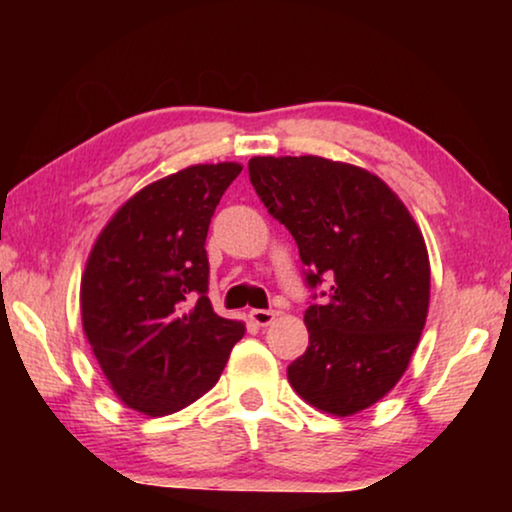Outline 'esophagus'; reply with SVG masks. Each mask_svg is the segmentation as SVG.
<instances>
[{
  "label": "esophagus",
  "mask_w": 512,
  "mask_h": 512,
  "mask_svg": "<svg viewBox=\"0 0 512 512\" xmlns=\"http://www.w3.org/2000/svg\"><path fill=\"white\" fill-rule=\"evenodd\" d=\"M275 317H277V312H272V310H251L249 312V319L254 321L256 326H270L272 321H275Z\"/></svg>",
  "instance_id": "esophagus-1"
}]
</instances>
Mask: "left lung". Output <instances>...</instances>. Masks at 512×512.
<instances>
[{"label": "left lung", "mask_w": 512, "mask_h": 512, "mask_svg": "<svg viewBox=\"0 0 512 512\" xmlns=\"http://www.w3.org/2000/svg\"><path fill=\"white\" fill-rule=\"evenodd\" d=\"M249 177L298 244L307 284L331 277L305 310L307 352L286 370L312 408L352 417L396 387L422 338L431 265L403 200L363 167L319 156H256Z\"/></svg>", "instance_id": "8db88e82"}]
</instances>
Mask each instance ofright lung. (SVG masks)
Masks as SVG:
<instances>
[{
	"instance_id": "add662e5",
	"label": "right lung",
	"mask_w": 512,
	"mask_h": 512,
	"mask_svg": "<svg viewBox=\"0 0 512 512\" xmlns=\"http://www.w3.org/2000/svg\"><path fill=\"white\" fill-rule=\"evenodd\" d=\"M240 172V163H207L153 181L90 249L83 333L118 401L142 415H172L207 394L244 335L242 321L209 303L205 251L214 209Z\"/></svg>"
}]
</instances>
